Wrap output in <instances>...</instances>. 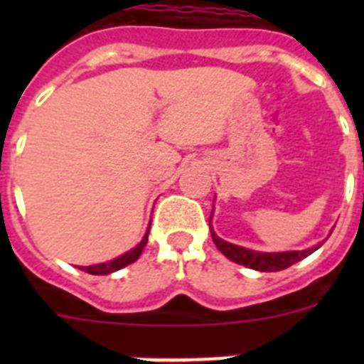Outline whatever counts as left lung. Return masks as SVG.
<instances>
[{
	"instance_id": "obj_1",
	"label": "left lung",
	"mask_w": 364,
	"mask_h": 364,
	"mask_svg": "<svg viewBox=\"0 0 364 364\" xmlns=\"http://www.w3.org/2000/svg\"><path fill=\"white\" fill-rule=\"evenodd\" d=\"M211 237H213L215 246L220 250L224 255L230 260L237 262V264H242L246 268L259 269V272H281V269L290 268L291 264L299 262V260L306 259L308 255L321 247V244L310 247V250H302V252H281V253H260L253 252V250H246L242 246H235V244L226 242V240L218 239L217 233L211 230Z\"/></svg>"
}]
</instances>
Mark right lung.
I'll use <instances>...</instances> for the list:
<instances>
[{"mask_svg": "<svg viewBox=\"0 0 364 364\" xmlns=\"http://www.w3.org/2000/svg\"><path fill=\"white\" fill-rule=\"evenodd\" d=\"M147 235H149V230H147V233L144 235L142 242L138 244V246H134L131 252H127V253H124V255L118 257V259H112V260H109V262H102V264H95V266H80V269H83V272H87V273H91V275H107V273L118 272V269L125 268L127 264H133L134 260L142 255L144 247H146V244H147Z\"/></svg>", "mask_w": 364, "mask_h": 364, "instance_id": "1", "label": "right lung"}]
</instances>
